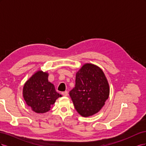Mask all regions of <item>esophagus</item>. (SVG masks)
<instances>
[{"label":"esophagus","mask_w":146,"mask_h":146,"mask_svg":"<svg viewBox=\"0 0 146 146\" xmlns=\"http://www.w3.org/2000/svg\"><path fill=\"white\" fill-rule=\"evenodd\" d=\"M62 95H63V96H68V91H64V92H62Z\"/></svg>","instance_id":"1"}]
</instances>
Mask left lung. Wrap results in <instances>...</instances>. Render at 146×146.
Instances as JSON below:
<instances>
[{"mask_svg":"<svg viewBox=\"0 0 146 146\" xmlns=\"http://www.w3.org/2000/svg\"><path fill=\"white\" fill-rule=\"evenodd\" d=\"M110 95L107 77L99 66L91 63L82 66L76 73V86L69 92L74 107L83 117L98 113Z\"/></svg>","mask_w":146,"mask_h":146,"instance_id":"obj_1","label":"left lung"}]
</instances>
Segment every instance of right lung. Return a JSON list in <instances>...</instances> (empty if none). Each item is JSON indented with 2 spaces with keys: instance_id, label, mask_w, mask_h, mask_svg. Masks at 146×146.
Wrapping results in <instances>:
<instances>
[{
  "instance_id": "obj_1",
  "label": "right lung",
  "mask_w": 146,
  "mask_h": 146,
  "mask_svg": "<svg viewBox=\"0 0 146 146\" xmlns=\"http://www.w3.org/2000/svg\"><path fill=\"white\" fill-rule=\"evenodd\" d=\"M48 73L38 70L24 83L23 98L26 104L36 113L49 111L56 100L62 96L48 81Z\"/></svg>"
}]
</instances>
